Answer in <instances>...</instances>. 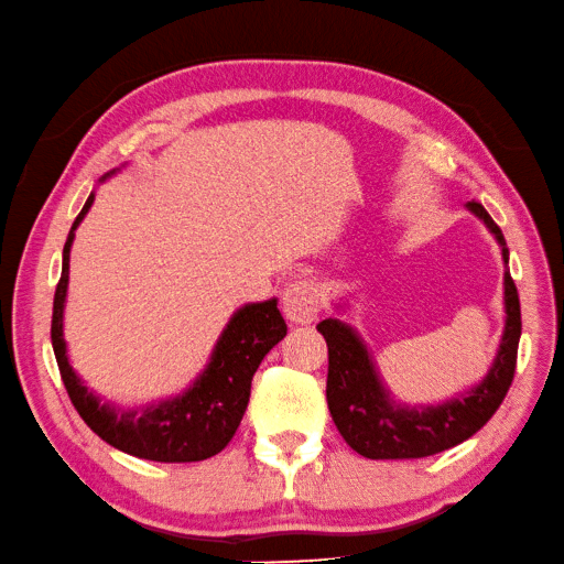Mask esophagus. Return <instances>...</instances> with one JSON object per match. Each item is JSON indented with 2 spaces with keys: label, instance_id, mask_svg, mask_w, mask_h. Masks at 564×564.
Segmentation results:
<instances>
[{
  "label": "esophagus",
  "instance_id": "34e87169",
  "mask_svg": "<svg viewBox=\"0 0 564 564\" xmlns=\"http://www.w3.org/2000/svg\"><path fill=\"white\" fill-rule=\"evenodd\" d=\"M318 286L311 280H296L284 290L282 296V311L286 321L296 325H308L315 321V315L321 311Z\"/></svg>",
  "mask_w": 564,
  "mask_h": 564
}]
</instances>
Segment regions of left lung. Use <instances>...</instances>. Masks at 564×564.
Here are the masks:
<instances>
[{"label": "left lung", "instance_id": "obj_1", "mask_svg": "<svg viewBox=\"0 0 564 564\" xmlns=\"http://www.w3.org/2000/svg\"><path fill=\"white\" fill-rule=\"evenodd\" d=\"M466 208L490 229L502 249L505 265L510 263L502 231L484 205L471 200ZM318 333L327 341L329 359L327 406L347 445L368 459H421L469 441L502 404L517 368L521 337L519 294L510 270H505V329L496 359L478 386L443 404H397L390 390L382 386L373 356L351 325L327 318L318 323Z\"/></svg>", "mask_w": 564, "mask_h": 564}]
</instances>
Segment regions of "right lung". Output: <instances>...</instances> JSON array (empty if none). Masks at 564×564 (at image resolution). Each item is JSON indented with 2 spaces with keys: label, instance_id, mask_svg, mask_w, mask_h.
Segmentation results:
<instances>
[{
  "label": "right lung",
  "instance_id": "obj_1",
  "mask_svg": "<svg viewBox=\"0 0 564 564\" xmlns=\"http://www.w3.org/2000/svg\"><path fill=\"white\" fill-rule=\"evenodd\" d=\"M109 176V174H107ZM107 176H102V182ZM95 194L74 219L62 256V278L54 292L52 349L72 404L105 443L127 455L150 462H203L223 452L235 437L249 406L251 380L265 354L286 335L278 299L246 304L231 315L219 335L203 373L186 392L141 409H117L93 394L68 364L64 341V304L68 286V256L74 231L86 217Z\"/></svg>",
  "mask_w": 564,
  "mask_h": 564
}]
</instances>
